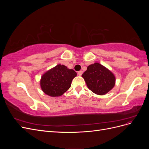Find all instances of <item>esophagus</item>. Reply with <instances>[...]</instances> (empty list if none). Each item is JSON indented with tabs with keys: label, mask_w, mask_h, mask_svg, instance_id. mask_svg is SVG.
<instances>
[{
	"label": "esophagus",
	"mask_w": 149,
	"mask_h": 149,
	"mask_svg": "<svg viewBox=\"0 0 149 149\" xmlns=\"http://www.w3.org/2000/svg\"><path fill=\"white\" fill-rule=\"evenodd\" d=\"M78 74L79 76H81L83 74V71H79L78 72Z\"/></svg>",
	"instance_id": "34e87169"
}]
</instances>
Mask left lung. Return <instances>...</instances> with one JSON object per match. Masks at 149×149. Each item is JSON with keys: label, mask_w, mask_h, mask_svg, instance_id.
Masks as SVG:
<instances>
[{"label": "left lung", "mask_w": 149, "mask_h": 149, "mask_svg": "<svg viewBox=\"0 0 149 149\" xmlns=\"http://www.w3.org/2000/svg\"><path fill=\"white\" fill-rule=\"evenodd\" d=\"M88 88L97 95H104L114 87V74L107 68L99 63L88 66L82 74Z\"/></svg>", "instance_id": "8db88e82"}]
</instances>
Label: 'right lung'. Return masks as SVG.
<instances>
[{
  "label": "right lung",
  "mask_w": 149,
  "mask_h": 149,
  "mask_svg": "<svg viewBox=\"0 0 149 149\" xmlns=\"http://www.w3.org/2000/svg\"><path fill=\"white\" fill-rule=\"evenodd\" d=\"M77 73L63 65H57L46 71L41 78L40 84L43 92L51 97L63 95L71 87L72 80Z\"/></svg>",
  "instance_id": "add662e5"
}]
</instances>
